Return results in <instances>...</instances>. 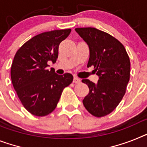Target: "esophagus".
<instances>
[{
  "mask_svg": "<svg viewBox=\"0 0 147 147\" xmlns=\"http://www.w3.org/2000/svg\"><path fill=\"white\" fill-rule=\"evenodd\" d=\"M81 82V80L80 78L77 77V76H74V79H73V83L76 84H79Z\"/></svg>",
  "mask_w": 147,
  "mask_h": 147,
  "instance_id": "34e87169",
  "label": "esophagus"
}]
</instances>
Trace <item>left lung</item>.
<instances>
[{"label":"left lung","instance_id":"8db88e82","mask_svg":"<svg viewBox=\"0 0 147 147\" xmlns=\"http://www.w3.org/2000/svg\"><path fill=\"white\" fill-rule=\"evenodd\" d=\"M90 49L87 67L93 66L99 77L96 84L88 79L89 93L83 104L87 111L96 117L111 113L121 102L130 78V60L118 39L94 28H76Z\"/></svg>","mask_w":147,"mask_h":147}]
</instances>
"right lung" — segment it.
Returning <instances> with one entry per match:
<instances>
[{"mask_svg": "<svg viewBox=\"0 0 147 147\" xmlns=\"http://www.w3.org/2000/svg\"><path fill=\"white\" fill-rule=\"evenodd\" d=\"M71 29L56 30L38 34L17 51L11 66V79L22 104L34 116L45 117L56 108L62 92L73 81L70 73L57 75L47 69L55 63L60 43Z\"/></svg>", "mask_w": 147, "mask_h": 147, "instance_id": "add662e5", "label": "right lung"}]
</instances>
